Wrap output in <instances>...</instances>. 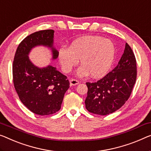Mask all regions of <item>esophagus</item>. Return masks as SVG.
<instances>
[{
    "label": "esophagus",
    "instance_id": "obj_1",
    "mask_svg": "<svg viewBox=\"0 0 151 151\" xmlns=\"http://www.w3.org/2000/svg\"><path fill=\"white\" fill-rule=\"evenodd\" d=\"M70 85H76L79 84V81L76 79H73V78H72V79L70 80Z\"/></svg>",
    "mask_w": 151,
    "mask_h": 151
}]
</instances>
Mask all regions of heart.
<instances>
[{"mask_svg": "<svg viewBox=\"0 0 151 151\" xmlns=\"http://www.w3.org/2000/svg\"><path fill=\"white\" fill-rule=\"evenodd\" d=\"M115 47L111 40L98 36L81 37L68 47H62L58 58L62 70L70 73L81 61L82 65L76 75L84 77L91 74L93 78H100L109 70L115 56Z\"/></svg>", "mask_w": 151, "mask_h": 151, "instance_id": "obj_1", "label": "heart"}]
</instances>
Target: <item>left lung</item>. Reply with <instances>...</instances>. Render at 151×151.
<instances>
[{
    "label": "left lung",
    "instance_id": "8db88e82",
    "mask_svg": "<svg viewBox=\"0 0 151 151\" xmlns=\"http://www.w3.org/2000/svg\"><path fill=\"white\" fill-rule=\"evenodd\" d=\"M136 61L127 43L117 66L96 83H86L85 104L91 113L107 115L117 111L129 98L136 83Z\"/></svg>",
    "mask_w": 151,
    "mask_h": 151
}]
</instances>
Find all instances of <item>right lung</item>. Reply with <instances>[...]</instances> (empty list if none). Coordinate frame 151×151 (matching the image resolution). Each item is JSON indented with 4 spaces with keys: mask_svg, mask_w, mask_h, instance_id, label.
I'll list each match as a JSON object with an SVG mask.
<instances>
[{
    "mask_svg": "<svg viewBox=\"0 0 151 151\" xmlns=\"http://www.w3.org/2000/svg\"><path fill=\"white\" fill-rule=\"evenodd\" d=\"M54 30L36 32L26 37L18 46L13 64V84L26 107L39 115H49L61 109L64 94L69 88L67 77L51 65L39 68L29 58L31 50L43 46L50 49L51 60L58 57L53 46Z\"/></svg>",
    "mask_w": 151,
    "mask_h": 151,
    "instance_id": "right-lung-1",
    "label": "right lung"
}]
</instances>
